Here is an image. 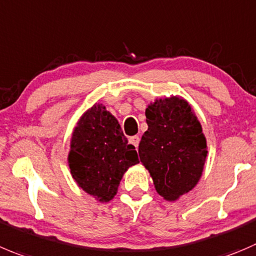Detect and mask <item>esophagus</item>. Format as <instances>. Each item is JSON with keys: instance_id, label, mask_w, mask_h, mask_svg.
<instances>
[{"instance_id": "1", "label": "esophagus", "mask_w": 256, "mask_h": 256, "mask_svg": "<svg viewBox=\"0 0 256 256\" xmlns=\"http://www.w3.org/2000/svg\"><path fill=\"white\" fill-rule=\"evenodd\" d=\"M130 142L132 143L136 148H137L138 144H140V137H138V136H133V137L130 138Z\"/></svg>"}]
</instances>
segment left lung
Here are the masks:
<instances>
[{
	"mask_svg": "<svg viewBox=\"0 0 256 256\" xmlns=\"http://www.w3.org/2000/svg\"><path fill=\"white\" fill-rule=\"evenodd\" d=\"M148 130L140 143V162L160 196L177 201L202 176L208 142L191 104L182 96L158 98L146 109Z\"/></svg>",
	"mask_w": 256,
	"mask_h": 256,
	"instance_id": "1",
	"label": "left lung"
}]
</instances>
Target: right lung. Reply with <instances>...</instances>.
<instances>
[{"label":"right lung","instance_id":"add662e5","mask_svg":"<svg viewBox=\"0 0 256 256\" xmlns=\"http://www.w3.org/2000/svg\"><path fill=\"white\" fill-rule=\"evenodd\" d=\"M140 162L116 116L96 103L82 114L70 138L68 164L78 186L99 202L118 192L123 174Z\"/></svg>","mask_w":256,"mask_h":256}]
</instances>
